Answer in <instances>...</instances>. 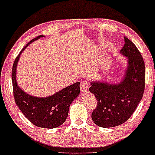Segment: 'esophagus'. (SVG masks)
I'll return each instance as SVG.
<instances>
[{
	"label": "esophagus",
	"mask_w": 155,
	"mask_h": 155,
	"mask_svg": "<svg viewBox=\"0 0 155 155\" xmlns=\"http://www.w3.org/2000/svg\"><path fill=\"white\" fill-rule=\"evenodd\" d=\"M80 87H81V91L82 92H84V91H87L88 90V87H89V83L86 81H81V84H80Z\"/></svg>",
	"instance_id": "obj_1"
}]
</instances>
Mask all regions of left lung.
Here are the masks:
<instances>
[{
  "mask_svg": "<svg viewBox=\"0 0 155 155\" xmlns=\"http://www.w3.org/2000/svg\"><path fill=\"white\" fill-rule=\"evenodd\" d=\"M120 52L128 58L125 78L118 84L91 82L89 91L94 94L97 106L91 118L104 128L121 125L130 118L137 107L145 87V65L141 54L134 42L124 37Z\"/></svg>",
  "mask_w": 155,
  "mask_h": 155,
  "instance_id": "left-lung-1",
  "label": "left lung"
}]
</instances>
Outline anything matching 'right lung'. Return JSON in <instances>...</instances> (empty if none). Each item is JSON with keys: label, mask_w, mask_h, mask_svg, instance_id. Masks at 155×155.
<instances>
[{"label": "right lung", "mask_w": 155, "mask_h": 155, "mask_svg": "<svg viewBox=\"0 0 155 155\" xmlns=\"http://www.w3.org/2000/svg\"><path fill=\"white\" fill-rule=\"evenodd\" d=\"M42 36L38 35L31 39L15 60L12 72L13 94L16 105L31 124L42 128L53 129L61 126L67 120L70 105L80 93V83H74L47 98L31 96L18 86L15 74L20 54L31 42Z\"/></svg>", "instance_id": "obj_1"}]
</instances>
